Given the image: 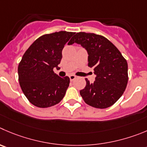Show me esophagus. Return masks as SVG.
I'll return each mask as SVG.
<instances>
[{"label": "esophagus", "instance_id": "34e87169", "mask_svg": "<svg viewBox=\"0 0 147 147\" xmlns=\"http://www.w3.org/2000/svg\"><path fill=\"white\" fill-rule=\"evenodd\" d=\"M69 78H70V80L74 81L75 79H76V76H75V75H74V74H71V75H70V76H69Z\"/></svg>", "mask_w": 147, "mask_h": 147}]
</instances>
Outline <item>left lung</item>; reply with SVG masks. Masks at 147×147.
I'll use <instances>...</instances> for the list:
<instances>
[{
  "label": "left lung",
  "instance_id": "left-lung-1",
  "mask_svg": "<svg viewBox=\"0 0 147 147\" xmlns=\"http://www.w3.org/2000/svg\"><path fill=\"white\" fill-rule=\"evenodd\" d=\"M77 43L87 51L88 65L94 68L95 81L86 79L80 91L84 101L96 108L104 109L116 102L128 84V63L121 52L107 38L94 33L78 32L68 45Z\"/></svg>",
  "mask_w": 147,
  "mask_h": 147
}]
</instances>
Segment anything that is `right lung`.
<instances>
[{
    "label": "right lung",
    "instance_id": "add662e5",
    "mask_svg": "<svg viewBox=\"0 0 147 147\" xmlns=\"http://www.w3.org/2000/svg\"><path fill=\"white\" fill-rule=\"evenodd\" d=\"M74 34L61 31L44 34L24 54L18 67L19 84L28 100L36 107L55 105L65 96L69 77H60L53 68H59L64 45Z\"/></svg>",
    "mask_w": 147,
    "mask_h": 147
}]
</instances>
